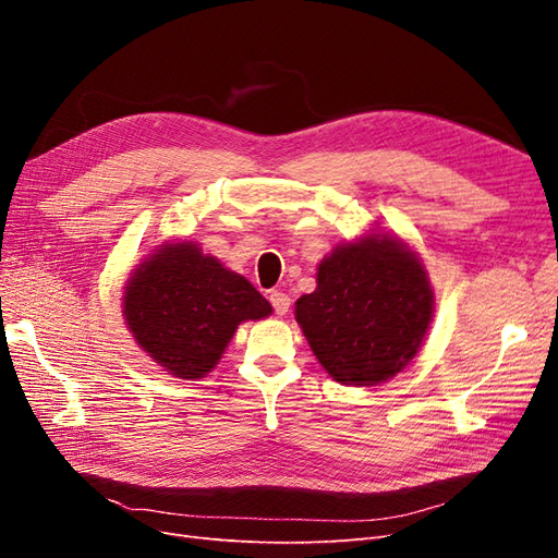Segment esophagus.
Instances as JSON below:
<instances>
[{
  "mask_svg": "<svg viewBox=\"0 0 558 558\" xmlns=\"http://www.w3.org/2000/svg\"><path fill=\"white\" fill-rule=\"evenodd\" d=\"M269 302H272V307H275V312L279 316H283L286 312L291 310V298L286 295L283 291H272V293H269Z\"/></svg>",
  "mask_w": 558,
  "mask_h": 558,
  "instance_id": "esophagus-1",
  "label": "esophagus"
}]
</instances>
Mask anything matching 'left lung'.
<instances>
[{"mask_svg":"<svg viewBox=\"0 0 558 558\" xmlns=\"http://www.w3.org/2000/svg\"><path fill=\"white\" fill-rule=\"evenodd\" d=\"M433 305L416 253L393 234L369 232L318 263L316 291L295 302V320L335 381L377 386L416 356Z\"/></svg>","mask_w":558,"mask_h":558,"instance_id":"left-lung-1","label":"left lung"}]
</instances>
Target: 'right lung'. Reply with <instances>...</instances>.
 I'll return each mask as SVG.
<instances>
[{"label": "right lung", "instance_id": "obj_1", "mask_svg": "<svg viewBox=\"0 0 558 558\" xmlns=\"http://www.w3.org/2000/svg\"><path fill=\"white\" fill-rule=\"evenodd\" d=\"M269 314V302L242 275L193 242H165L132 269L123 293L134 342L179 379L211 373L242 320Z\"/></svg>", "mask_w": 558, "mask_h": 558}]
</instances>
